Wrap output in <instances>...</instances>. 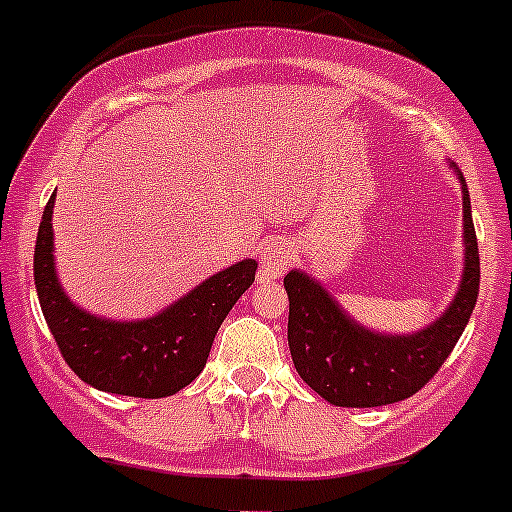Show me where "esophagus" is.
Returning a JSON list of instances; mask_svg holds the SVG:
<instances>
[{
  "instance_id": "obj_1",
  "label": "esophagus",
  "mask_w": 512,
  "mask_h": 512,
  "mask_svg": "<svg viewBox=\"0 0 512 512\" xmlns=\"http://www.w3.org/2000/svg\"><path fill=\"white\" fill-rule=\"evenodd\" d=\"M292 247L282 237H272L260 247V275L262 280H280L292 262Z\"/></svg>"
}]
</instances>
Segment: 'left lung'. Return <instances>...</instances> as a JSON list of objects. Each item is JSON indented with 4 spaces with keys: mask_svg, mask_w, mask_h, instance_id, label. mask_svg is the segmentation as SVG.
Returning a JSON list of instances; mask_svg holds the SVG:
<instances>
[{
    "mask_svg": "<svg viewBox=\"0 0 512 512\" xmlns=\"http://www.w3.org/2000/svg\"><path fill=\"white\" fill-rule=\"evenodd\" d=\"M463 185L465 265L458 292L443 315L418 332H377L360 325L340 302L307 272L290 270L287 342L302 380L337 408H377L400 403L425 388L463 335L480 290L478 237L470 212V192Z\"/></svg>",
    "mask_w": 512,
    "mask_h": 512,
    "instance_id": "obj_1",
    "label": "left lung"
}]
</instances>
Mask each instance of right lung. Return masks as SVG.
I'll use <instances>...</instances> for the list:
<instances>
[{
    "label": "right lung",
    "mask_w": 512,
    "mask_h": 512,
    "mask_svg": "<svg viewBox=\"0 0 512 512\" xmlns=\"http://www.w3.org/2000/svg\"><path fill=\"white\" fill-rule=\"evenodd\" d=\"M54 195L34 245V287L64 362L87 385L130 398L180 393L205 367L212 340L242 292L255 282V260H242L145 320H107L82 310L59 285L54 267Z\"/></svg>",
    "instance_id": "right-lung-1"
}]
</instances>
